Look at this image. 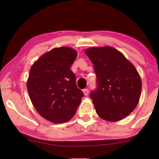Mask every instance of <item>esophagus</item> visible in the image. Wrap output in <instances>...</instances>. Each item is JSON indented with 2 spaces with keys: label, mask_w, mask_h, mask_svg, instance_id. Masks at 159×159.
Returning a JSON list of instances; mask_svg holds the SVG:
<instances>
[{
  "label": "esophagus",
  "mask_w": 159,
  "mask_h": 159,
  "mask_svg": "<svg viewBox=\"0 0 159 159\" xmlns=\"http://www.w3.org/2000/svg\"><path fill=\"white\" fill-rule=\"evenodd\" d=\"M83 93H84V95H85V96H88V93H89V90H88V89H84L83 90Z\"/></svg>",
  "instance_id": "esophagus-1"
}]
</instances>
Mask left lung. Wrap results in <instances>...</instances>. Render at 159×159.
Segmentation results:
<instances>
[{"instance_id":"obj_1","label":"left lung","mask_w":159,"mask_h":159,"mask_svg":"<svg viewBox=\"0 0 159 159\" xmlns=\"http://www.w3.org/2000/svg\"><path fill=\"white\" fill-rule=\"evenodd\" d=\"M85 53L96 74L97 88L90 98L98 115L109 121L125 118L136 108L142 90L135 67L112 47L91 48Z\"/></svg>"}]
</instances>
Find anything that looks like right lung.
Here are the masks:
<instances>
[{"instance_id":"right-lung-1","label":"right lung","mask_w":159,"mask_h":159,"mask_svg":"<svg viewBox=\"0 0 159 159\" xmlns=\"http://www.w3.org/2000/svg\"><path fill=\"white\" fill-rule=\"evenodd\" d=\"M77 56L70 48H55L30 69L27 83L30 100L39 114L51 122L70 120L84 96L70 69Z\"/></svg>"}]
</instances>
